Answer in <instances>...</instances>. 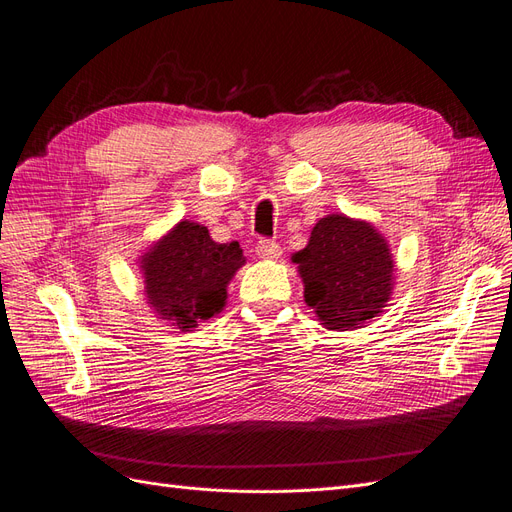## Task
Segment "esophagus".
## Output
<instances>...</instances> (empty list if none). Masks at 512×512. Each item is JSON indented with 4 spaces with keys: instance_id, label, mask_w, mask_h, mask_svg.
<instances>
[{
    "instance_id": "esophagus-1",
    "label": "esophagus",
    "mask_w": 512,
    "mask_h": 512,
    "mask_svg": "<svg viewBox=\"0 0 512 512\" xmlns=\"http://www.w3.org/2000/svg\"><path fill=\"white\" fill-rule=\"evenodd\" d=\"M255 253L261 259H279L283 251H281V246L276 244L274 240H259L257 246H255Z\"/></svg>"
}]
</instances>
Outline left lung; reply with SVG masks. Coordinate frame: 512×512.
Listing matches in <instances>:
<instances>
[{"instance_id":"obj_1","label":"left lung","mask_w":512,"mask_h":512,"mask_svg":"<svg viewBox=\"0 0 512 512\" xmlns=\"http://www.w3.org/2000/svg\"><path fill=\"white\" fill-rule=\"evenodd\" d=\"M291 261L302 276L304 302L328 330L362 328L392 296V253L367 221L345 214L319 218L309 244Z\"/></svg>"}]
</instances>
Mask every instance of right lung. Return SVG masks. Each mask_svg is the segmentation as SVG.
<instances>
[{"label": "right lung", "mask_w": 512, "mask_h": 512, "mask_svg": "<svg viewBox=\"0 0 512 512\" xmlns=\"http://www.w3.org/2000/svg\"><path fill=\"white\" fill-rule=\"evenodd\" d=\"M242 266L238 242L218 244L208 227L180 221L141 255L145 298L158 319L186 332L223 311L227 285Z\"/></svg>", "instance_id": "obj_1"}]
</instances>
